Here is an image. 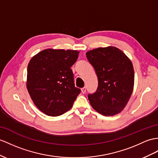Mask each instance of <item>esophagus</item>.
I'll use <instances>...</instances> for the list:
<instances>
[{"instance_id":"esophagus-1","label":"esophagus","mask_w":158,"mask_h":158,"mask_svg":"<svg viewBox=\"0 0 158 158\" xmlns=\"http://www.w3.org/2000/svg\"><path fill=\"white\" fill-rule=\"evenodd\" d=\"M81 91H82V94H84L86 92V87H84V88H82V89H81Z\"/></svg>"}]
</instances>
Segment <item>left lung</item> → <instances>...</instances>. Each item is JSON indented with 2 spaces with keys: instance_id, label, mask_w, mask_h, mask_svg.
I'll return each instance as SVG.
<instances>
[{
  "instance_id": "1",
  "label": "left lung",
  "mask_w": 158,
  "mask_h": 158,
  "mask_svg": "<svg viewBox=\"0 0 158 158\" xmlns=\"http://www.w3.org/2000/svg\"><path fill=\"white\" fill-rule=\"evenodd\" d=\"M98 77L94 93L88 95L91 106L105 116H113L123 110L134 86V70L131 61L121 49L109 46L86 53Z\"/></svg>"
}]
</instances>
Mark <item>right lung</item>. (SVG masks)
Instances as JSON below:
<instances>
[{"label": "right lung", "instance_id": "add662e5", "mask_svg": "<svg viewBox=\"0 0 158 158\" xmlns=\"http://www.w3.org/2000/svg\"><path fill=\"white\" fill-rule=\"evenodd\" d=\"M78 53L76 50L47 49L29 61L27 90L35 106L48 116L57 117L67 112L81 92L75 87L70 68Z\"/></svg>", "mask_w": 158, "mask_h": 158}]
</instances>
